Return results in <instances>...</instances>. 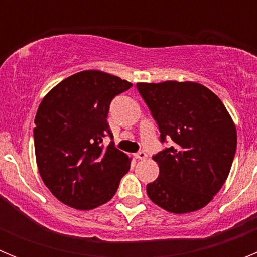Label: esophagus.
Instances as JSON below:
<instances>
[{"label": "esophagus", "instance_id": "1", "mask_svg": "<svg viewBox=\"0 0 257 257\" xmlns=\"http://www.w3.org/2000/svg\"><path fill=\"white\" fill-rule=\"evenodd\" d=\"M147 157L148 156H147V153L144 151H140L135 154V158H138V160H145Z\"/></svg>", "mask_w": 257, "mask_h": 257}]
</instances>
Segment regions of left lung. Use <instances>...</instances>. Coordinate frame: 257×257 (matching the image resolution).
Here are the masks:
<instances>
[{"instance_id":"obj_1","label":"left lung","mask_w":257,"mask_h":257,"mask_svg":"<svg viewBox=\"0 0 257 257\" xmlns=\"http://www.w3.org/2000/svg\"><path fill=\"white\" fill-rule=\"evenodd\" d=\"M161 133L174 142L153 157L158 178L147 185L152 202L171 213L194 212L212 201L230 172L237 130L217 95L197 82L136 83Z\"/></svg>"}]
</instances>
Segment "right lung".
<instances>
[{
  "label": "right lung",
  "instance_id": "1",
  "mask_svg": "<svg viewBox=\"0 0 257 257\" xmlns=\"http://www.w3.org/2000/svg\"><path fill=\"white\" fill-rule=\"evenodd\" d=\"M133 83L101 70L63 79L42 99L35 118L38 172L50 192L76 210H92L113 198L131 160L113 143L106 122L115 95Z\"/></svg>",
  "mask_w": 257,
  "mask_h": 257
}]
</instances>
